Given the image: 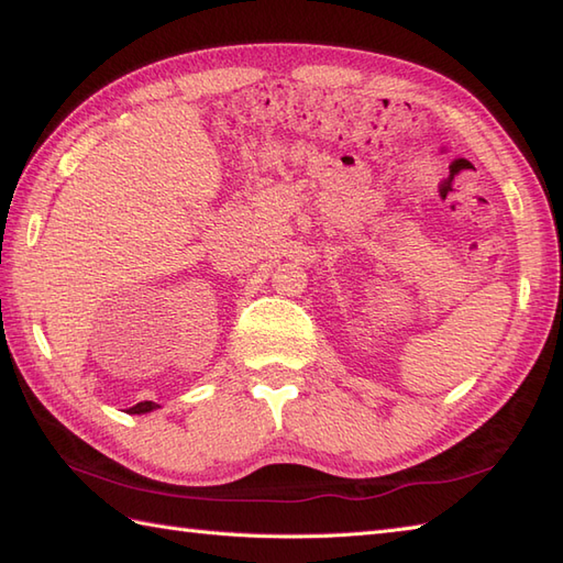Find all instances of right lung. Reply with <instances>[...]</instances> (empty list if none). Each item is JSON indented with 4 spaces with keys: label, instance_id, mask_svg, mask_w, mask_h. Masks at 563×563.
<instances>
[{
    "label": "right lung",
    "instance_id": "1",
    "mask_svg": "<svg viewBox=\"0 0 563 563\" xmlns=\"http://www.w3.org/2000/svg\"><path fill=\"white\" fill-rule=\"evenodd\" d=\"M154 409H159V404H154V401H140V404L133 406V409H128V413H150V411H154Z\"/></svg>",
    "mask_w": 563,
    "mask_h": 563
}]
</instances>
